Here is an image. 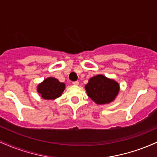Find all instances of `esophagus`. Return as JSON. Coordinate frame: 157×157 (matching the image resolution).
<instances>
[{
	"mask_svg": "<svg viewBox=\"0 0 157 157\" xmlns=\"http://www.w3.org/2000/svg\"><path fill=\"white\" fill-rule=\"evenodd\" d=\"M73 85H75V86H78L79 82L78 81H75V82H73Z\"/></svg>",
	"mask_w": 157,
	"mask_h": 157,
	"instance_id": "obj_1",
	"label": "esophagus"
}]
</instances>
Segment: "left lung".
I'll return each mask as SVG.
<instances>
[{
    "instance_id": "left-lung-1",
    "label": "left lung",
    "mask_w": 157,
    "mask_h": 157,
    "mask_svg": "<svg viewBox=\"0 0 157 157\" xmlns=\"http://www.w3.org/2000/svg\"><path fill=\"white\" fill-rule=\"evenodd\" d=\"M87 95L96 104H109L116 99L120 92V84L113 79L98 75L89 79L85 86Z\"/></svg>"
}]
</instances>
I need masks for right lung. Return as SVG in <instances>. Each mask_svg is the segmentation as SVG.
<instances>
[{
	"label": "right lung",
	"mask_w": 157,
	"mask_h": 157,
	"mask_svg": "<svg viewBox=\"0 0 157 157\" xmlns=\"http://www.w3.org/2000/svg\"><path fill=\"white\" fill-rule=\"evenodd\" d=\"M65 89L66 86L63 82H60L54 77H48L38 84L37 91L44 100H53L60 97Z\"/></svg>",
	"instance_id": "1"
}]
</instances>
